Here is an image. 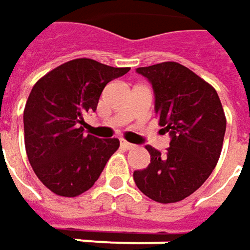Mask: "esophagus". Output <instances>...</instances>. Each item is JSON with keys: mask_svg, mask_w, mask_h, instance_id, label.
Returning <instances> with one entry per match:
<instances>
[{"mask_svg": "<svg viewBox=\"0 0 250 250\" xmlns=\"http://www.w3.org/2000/svg\"><path fill=\"white\" fill-rule=\"evenodd\" d=\"M122 146L125 148V149H131V148H134V144H130V143H127V141H125V140H122Z\"/></svg>", "mask_w": 250, "mask_h": 250, "instance_id": "esophagus-1", "label": "esophagus"}]
</instances>
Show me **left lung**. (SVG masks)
Wrapping results in <instances>:
<instances>
[{
	"mask_svg": "<svg viewBox=\"0 0 250 250\" xmlns=\"http://www.w3.org/2000/svg\"><path fill=\"white\" fill-rule=\"evenodd\" d=\"M136 71L152 85L154 109L170 143L165 154L146 146L151 162L133 178L149 199L176 203L199 189L218 162L227 128L223 104L210 83L179 62Z\"/></svg>",
	"mask_w": 250,
	"mask_h": 250,
	"instance_id": "8db88e82",
	"label": "left lung"
}]
</instances>
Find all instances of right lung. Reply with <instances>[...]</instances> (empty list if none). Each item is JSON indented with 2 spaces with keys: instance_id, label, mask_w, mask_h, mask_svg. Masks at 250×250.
<instances>
[{
  "instance_id": "1",
  "label": "right lung",
  "mask_w": 250,
  "mask_h": 250,
  "mask_svg": "<svg viewBox=\"0 0 250 250\" xmlns=\"http://www.w3.org/2000/svg\"><path fill=\"white\" fill-rule=\"evenodd\" d=\"M128 71L77 59L32 88L23 112L25 148L36 176L53 193L75 197L91 189L119 148L117 138L85 136L83 116L96 110L104 86Z\"/></svg>"
}]
</instances>
